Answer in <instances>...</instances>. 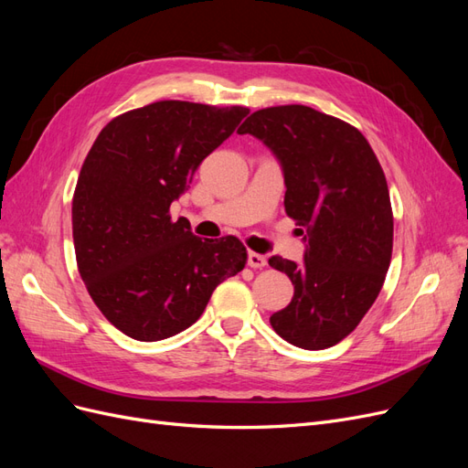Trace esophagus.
I'll use <instances>...</instances> for the list:
<instances>
[{
	"label": "esophagus",
	"instance_id": "obj_1",
	"mask_svg": "<svg viewBox=\"0 0 468 468\" xmlns=\"http://www.w3.org/2000/svg\"><path fill=\"white\" fill-rule=\"evenodd\" d=\"M248 265H250L251 269H261V267L267 265V260H265V256H261V253L250 251V253H248Z\"/></svg>",
	"mask_w": 468,
	"mask_h": 468
}]
</instances>
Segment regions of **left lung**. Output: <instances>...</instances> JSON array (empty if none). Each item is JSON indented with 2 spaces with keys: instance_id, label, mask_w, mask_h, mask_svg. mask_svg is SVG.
<instances>
[{
  "instance_id": "8db88e82",
  "label": "left lung",
  "mask_w": 468,
  "mask_h": 468,
  "mask_svg": "<svg viewBox=\"0 0 468 468\" xmlns=\"http://www.w3.org/2000/svg\"><path fill=\"white\" fill-rule=\"evenodd\" d=\"M238 133L275 154L287 215L305 229L301 265L269 260L294 285L289 306L269 322L296 347H332L357 328L388 271L394 220L385 172L356 126L313 107L256 111Z\"/></svg>"
}]
</instances>
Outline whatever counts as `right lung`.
<instances>
[{"label":"right lung","mask_w":468,"mask_h":468,"mask_svg":"<svg viewBox=\"0 0 468 468\" xmlns=\"http://www.w3.org/2000/svg\"><path fill=\"white\" fill-rule=\"evenodd\" d=\"M250 109L155 101L112 119L81 165L72 201L80 275L103 316L138 342L199 320L248 251L234 236L203 239L169 207Z\"/></svg>","instance_id":"obj_1"}]
</instances>
